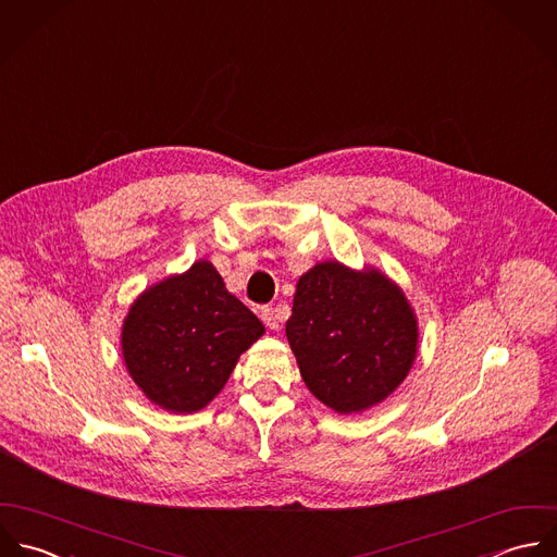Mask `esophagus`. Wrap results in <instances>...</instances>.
<instances>
[{"label":"esophagus","mask_w":557,"mask_h":557,"mask_svg":"<svg viewBox=\"0 0 557 557\" xmlns=\"http://www.w3.org/2000/svg\"><path fill=\"white\" fill-rule=\"evenodd\" d=\"M261 320H263V324H265L268 329L278 331V326H281V322H283V311H281V309H274V307H263V309H261Z\"/></svg>","instance_id":"obj_1"}]
</instances>
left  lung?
Returning a JSON list of instances; mask_svg holds the SVG:
<instances>
[{"label":"left lung","instance_id":"8db88e82","mask_svg":"<svg viewBox=\"0 0 557 557\" xmlns=\"http://www.w3.org/2000/svg\"><path fill=\"white\" fill-rule=\"evenodd\" d=\"M307 388L339 414L370 410L408 375L419 324L401 287L366 265L322 261L307 270L285 326Z\"/></svg>","mask_w":557,"mask_h":557}]
</instances>
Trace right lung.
<instances>
[{
    "label": "right lung",
    "mask_w": 557,
    "mask_h": 557,
    "mask_svg": "<svg viewBox=\"0 0 557 557\" xmlns=\"http://www.w3.org/2000/svg\"><path fill=\"white\" fill-rule=\"evenodd\" d=\"M265 333L211 261L147 287L123 320L121 350L145 397L175 414L205 408Z\"/></svg>",
    "instance_id": "right-lung-1"
}]
</instances>
